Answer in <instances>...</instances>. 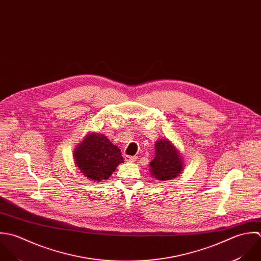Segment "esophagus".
I'll list each match as a JSON object with an SVG mask.
<instances>
[{
  "label": "esophagus",
  "mask_w": 261,
  "mask_h": 261,
  "mask_svg": "<svg viewBox=\"0 0 261 261\" xmlns=\"http://www.w3.org/2000/svg\"><path fill=\"white\" fill-rule=\"evenodd\" d=\"M124 160L126 162H134L136 160V157H133V156H128V155H124Z\"/></svg>",
  "instance_id": "esophagus-1"
}]
</instances>
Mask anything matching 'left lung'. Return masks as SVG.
Listing matches in <instances>:
<instances>
[{
    "mask_svg": "<svg viewBox=\"0 0 261 261\" xmlns=\"http://www.w3.org/2000/svg\"><path fill=\"white\" fill-rule=\"evenodd\" d=\"M156 156L150 163L151 173L158 180L166 181L181 172L182 157L168 140H160L156 143Z\"/></svg>",
    "mask_w": 261,
    "mask_h": 261,
    "instance_id": "left-lung-1",
    "label": "left lung"
}]
</instances>
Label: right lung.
<instances>
[{
    "label": "right lung",
    "mask_w": 261,
    "mask_h": 261,
    "mask_svg": "<svg viewBox=\"0 0 261 261\" xmlns=\"http://www.w3.org/2000/svg\"><path fill=\"white\" fill-rule=\"evenodd\" d=\"M74 156L81 173L95 182L108 179L123 162L120 149L98 134L87 136L75 149Z\"/></svg>",
    "instance_id": "add662e5"
}]
</instances>
